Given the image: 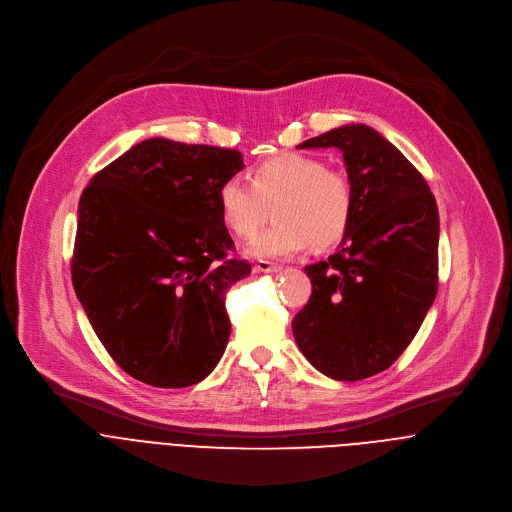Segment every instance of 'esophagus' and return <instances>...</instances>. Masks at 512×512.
I'll use <instances>...</instances> for the list:
<instances>
[{"instance_id":"obj_1","label":"esophagus","mask_w":512,"mask_h":512,"mask_svg":"<svg viewBox=\"0 0 512 512\" xmlns=\"http://www.w3.org/2000/svg\"><path fill=\"white\" fill-rule=\"evenodd\" d=\"M279 269H281L279 265L269 263V261H265V259H259V261L255 263V271H257V273H277Z\"/></svg>"}]
</instances>
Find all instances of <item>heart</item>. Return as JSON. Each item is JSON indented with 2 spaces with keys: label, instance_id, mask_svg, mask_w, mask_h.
<instances>
[{
  "label": "heart",
  "instance_id": "b5f03b06",
  "mask_svg": "<svg viewBox=\"0 0 512 512\" xmlns=\"http://www.w3.org/2000/svg\"><path fill=\"white\" fill-rule=\"evenodd\" d=\"M249 180L227 178L218 188V208L231 233L255 237L269 221L275 225L247 247L255 259H287L314 243L330 249L346 239L354 218L350 180L324 160L285 152L257 164Z\"/></svg>",
  "mask_w": 512,
  "mask_h": 512
}]
</instances>
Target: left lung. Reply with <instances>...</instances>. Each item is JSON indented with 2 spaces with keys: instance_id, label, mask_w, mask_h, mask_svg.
Returning <instances> with one entry per match:
<instances>
[{
  "instance_id": "left-lung-1",
  "label": "left lung",
  "mask_w": 512,
  "mask_h": 512,
  "mask_svg": "<svg viewBox=\"0 0 512 512\" xmlns=\"http://www.w3.org/2000/svg\"><path fill=\"white\" fill-rule=\"evenodd\" d=\"M298 148L342 152L354 218L340 249L306 267L312 296L291 328L326 377L369 379L403 354L435 300V196L417 168L369 125H342Z\"/></svg>"
}]
</instances>
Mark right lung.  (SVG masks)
<instances>
[{
    "instance_id": "add662e5",
    "label": "right lung",
    "mask_w": 512,
    "mask_h": 512,
    "mask_svg": "<svg viewBox=\"0 0 512 512\" xmlns=\"http://www.w3.org/2000/svg\"><path fill=\"white\" fill-rule=\"evenodd\" d=\"M237 150L145 139L81 194L70 275L105 350L133 379L182 389L221 360L227 289L251 273L233 257L218 188Z\"/></svg>"
}]
</instances>
